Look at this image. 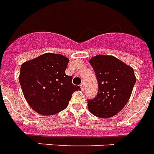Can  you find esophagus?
<instances>
[{
  "mask_svg": "<svg viewBox=\"0 0 154 154\" xmlns=\"http://www.w3.org/2000/svg\"><path fill=\"white\" fill-rule=\"evenodd\" d=\"M80 88H81V90H84V84H80Z\"/></svg>",
  "mask_w": 154,
  "mask_h": 154,
  "instance_id": "obj_1",
  "label": "esophagus"
}]
</instances>
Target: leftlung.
Listing matches in <instances>:
<instances>
[{
	"mask_svg": "<svg viewBox=\"0 0 154 154\" xmlns=\"http://www.w3.org/2000/svg\"><path fill=\"white\" fill-rule=\"evenodd\" d=\"M89 63L98 82L97 97L88 100L93 115L108 119L116 115L128 103L136 81L132 68L114 56L97 55Z\"/></svg>",
	"mask_w": 154,
	"mask_h": 154,
	"instance_id": "1",
	"label": "left lung"
}]
</instances>
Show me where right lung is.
Segmentation results:
<instances>
[{
  "label": "right lung",
  "instance_id": "add662e5",
  "mask_svg": "<svg viewBox=\"0 0 154 154\" xmlns=\"http://www.w3.org/2000/svg\"><path fill=\"white\" fill-rule=\"evenodd\" d=\"M68 62L63 55L47 53L22 65L19 83L24 97L36 113H59L67 107L73 92L80 90L72 84V76L65 73Z\"/></svg>",
  "mask_w": 154,
  "mask_h": 154
}]
</instances>
